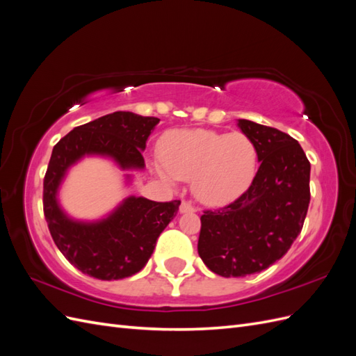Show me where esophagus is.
<instances>
[{"label":"esophagus","mask_w":356,"mask_h":356,"mask_svg":"<svg viewBox=\"0 0 356 356\" xmlns=\"http://www.w3.org/2000/svg\"><path fill=\"white\" fill-rule=\"evenodd\" d=\"M179 212L182 213H188V212H196V208L193 207L190 202H182L181 207H179Z\"/></svg>","instance_id":"34e87169"}]
</instances>
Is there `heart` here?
I'll return each instance as SVG.
<instances>
[{
	"label": "heart",
	"mask_w": 356,
	"mask_h": 356,
	"mask_svg": "<svg viewBox=\"0 0 356 356\" xmlns=\"http://www.w3.org/2000/svg\"><path fill=\"white\" fill-rule=\"evenodd\" d=\"M168 181L191 178V190L207 204H225L242 196L257 174L258 149L243 132H215L208 129L175 131L159 145Z\"/></svg>",
	"instance_id": "b5f03b06"
}]
</instances>
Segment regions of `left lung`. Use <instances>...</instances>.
<instances>
[{
	"instance_id": "1",
	"label": "left lung",
	"mask_w": 356,
	"mask_h": 356,
	"mask_svg": "<svg viewBox=\"0 0 356 356\" xmlns=\"http://www.w3.org/2000/svg\"><path fill=\"white\" fill-rule=\"evenodd\" d=\"M254 139L258 168L242 196L200 217L197 252L211 272L243 277L282 258L303 229L310 202V163L293 136L241 118Z\"/></svg>"
}]
</instances>
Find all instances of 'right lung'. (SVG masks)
<instances>
[{"mask_svg":"<svg viewBox=\"0 0 356 356\" xmlns=\"http://www.w3.org/2000/svg\"><path fill=\"white\" fill-rule=\"evenodd\" d=\"M160 120L117 111L74 127L53 147L42 182V209L53 241L84 275L114 281L138 273L152 257L156 241L174 220L181 200L129 197L108 218L77 222L63 213L56 191L67 169L84 154L113 157L123 169L144 168L143 149Z\"/></svg>","mask_w":356,"mask_h":356,"instance_id":"add662e5","label":"right lung"}]
</instances>
